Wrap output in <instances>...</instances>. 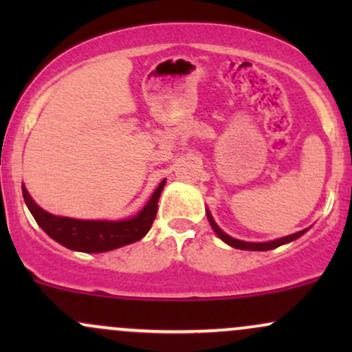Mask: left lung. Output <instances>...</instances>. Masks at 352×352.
<instances>
[{
	"label": "left lung",
	"instance_id": "8db88e82",
	"mask_svg": "<svg viewBox=\"0 0 352 352\" xmlns=\"http://www.w3.org/2000/svg\"><path fill=\"white\" fill-rule=\"evenodd\" d=\"M207 218L210 221V225H212L213 232L217 233L218 238H220L221 241H225V243L233 246V248H238V250H250V252H266V250H273V248H278V246L281 245H286L289 243V241L296 240V238H300L301 235H305L306 232H308V228L301 230V232L298 233H293V235H288V236H283V238H278V240H272V241H263V243H253V241H243V240H236V238L227 235V233L223 232L220 227L217 225V221L213 220L212 213H210V210H207Z\"/></svg>",
	"mask_w": 352,
	"mask_h": 352
}]
</instances>
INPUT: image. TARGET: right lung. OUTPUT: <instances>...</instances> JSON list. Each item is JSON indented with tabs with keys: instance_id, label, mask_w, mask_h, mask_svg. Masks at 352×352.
I'll return each instance as SVG.
<instances>
[{
	"instance_id": "right-lung-1",
	"label": "right lung",
	"mask_w": 352,
	"mask_h": 352,
	"mask_svg": "<svg viewBox=\"0 0 352 352\" xmlns=\"http://www.w3.org/2000/svg\"><path fill=\"white\" fill-rule=\"evenodd\" d=\"M164 187L165 179L160 182L145 207L135 217L125 220H79V218L52 215L31 199L24 185L23 197L31 215L52 240L74 252L104 253L135 243L147 235L155 220L157 207H159L157 204Z\"/></svg>"
}]
</instances>
